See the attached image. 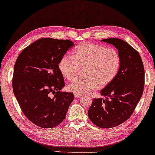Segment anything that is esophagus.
<instances>
[{"mask_svg":"<svg viewBox=\"0 0 155 155\" xmlns=\"http://www.w3.org/2000/svg\"><path fill=\"white\" fill-rule=\"evenodd\" d=\"M74 96H75V97H76V98H79V97L81 96V94H80V93L75 92V93H74Z\"/></svg>","mask_w":155,"mask_h":155,"instance_id":"esophagus-1","label":"esophagus"}]
</instances>
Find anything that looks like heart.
Segmentation results:
<instances>
[{
    "label": "heart",
    "instance_id": "1",
    "mask_svg": "<svg viewBox=\"0 0 155 155\" xmlns=\"http://www.w3.org/2000/svg\"><path fill=\"white\" fill-rule=\"evenodd\" d=\"M121 59L117 50L97 44L85 43L74 48L72 57L65 54L58 62V68L68 80L77 78L80 68H84V77L68 86L70 91L87 93L108 85L119 71Z\"/></svg>",
    "mask_w": 155,
    "mask_h": 155
}]
</instances>
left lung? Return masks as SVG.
I'll return each mask as SVG.
<instances>
[{
    "mask_svg": "<svg viewBox=\"0 0 155 155\" xmlns=\"http://www.w3.org/2000/svg\"><path fill=\"white\" fill-rule=\"evenodd\" d=\"M101 41L117 48L121 63L115 79L101 90L106 99H93L88 116L99 128H111L126 121L134 112L143 93L145 69L139 53L127 42L117 38Z\"/></svg>",
    "mask_w": 155,
    "mask_h": 155,
    "instance_id": "1",
    "label": "left lung"
}]
</instances>
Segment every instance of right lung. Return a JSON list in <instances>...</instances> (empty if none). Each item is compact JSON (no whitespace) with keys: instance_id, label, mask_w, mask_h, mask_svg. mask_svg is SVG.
Masks as SVG:
<instances>
[{"instance_id":"add662e5","label":"right lung","mask_w":155,"mask_h":155,"mask_svg":"<svg viewBox=\"0 0 155 155\" xmlns=\"http://www.w3.org/2000/svg\"><path fill=\"white\" fill-rule=\"evenodd\" d=\"M73 46L68 39L41 38L24 48L16 60L14 94L25 116L41 128L58 126L74 99L73 93L61 91L65 82L58 68L61 57Z\"/></svg>"}]
</instances>
